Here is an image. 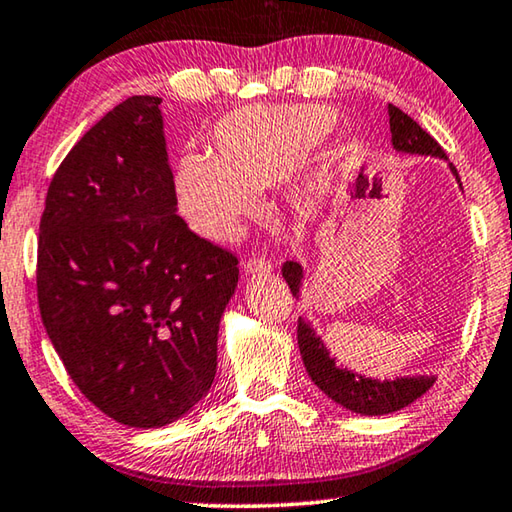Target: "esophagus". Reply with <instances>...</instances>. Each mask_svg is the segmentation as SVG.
Returning a JSON list of instances; mask_svg holds the SVG:
<instances>
[{
  "mask_svg": "<svg viewBox=\"0 0 512 512\" xmlns=\"http://www.w3.org/2000/svg\"><path fill=\"white\" fill-rule=\"evenodd\" d=\"M243 271L248 275H259V273H271L273 271V262L266 257H253L243 264Z\"/></svg>",
  "mask_w": 512,
  "mask_h": 512,
  "instance_id": "1",
  "label": "esophagus"
}]
</instances>
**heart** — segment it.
<instances>
[{
    "label": "heart",
    "mask_w": 512,
    "mask_h": 512,
    "mask_svg": "<svg viewBox=\"0 0 512 512\" xmlns=\"http://www.w3.org/2000/svg\"><path fill=\"white\" fill-rule=\"evenodd\" d=\"M335 111L321 104L250 107L218 120L209 154L186 152L175 166V196L186 223L209 241L239 237L259 212V193L294 170L332 132ZM328 170L305 168L287 177L294 212H310L326 196Z\"/></svg>",
    "instance_id": "1"
}]
</instances>
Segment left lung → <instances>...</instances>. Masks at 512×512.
Here are the masks:
<instances>
[{"label": "left lung", "instance_id": "left-lung-1", "mask_svg": "<svg viewBox=\"0 0 512 512\" xmlns=\"http://www.w3.org/2000/svg\"><path fill=\"white\" fill-rule=\"evenodd\" d=\"M387 113L389 132H392V145L396 152L424 154V157H437L446 161V154L440 148V143L426 129H421L408 113H403L394 104H389ZM449 168L460 184L456 166L449 164ZM282 278L287 280L291 294L298 298L300 285H303V266L298 262H285L282 264ZM298 348L312 383L328 399L355 412V415H389V412H396L405 408V405H410L412 401H417L435 383V376H403L394 380H378L364 378L360 373L337 367L335 358H330L326 344L321 342V337H316L314 328L303 319H298Z\"/></svg>", "mask_w": 512, "mask_h": 512}]
</instances>
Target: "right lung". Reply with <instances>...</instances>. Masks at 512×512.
I'll return each mask as SVG.
<instances>
[{"mask_svg": "<svg viewBox=\"0 0 512 512\" xmlns=\"http://www.w3.org/2000/svg\"><path fill=\"white\" fill-rule=\"evenodd\" d=\"M161 97L113 107L61 161L38 234V307L72 383L104 415L159 428L216 376L239 259L177 216Z\"/></svg>", "mask_w": 512, "mask_h": 512, "instance_id": "obj_1", "label": "right lung"}]
</instances>
